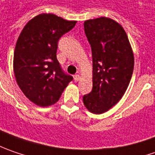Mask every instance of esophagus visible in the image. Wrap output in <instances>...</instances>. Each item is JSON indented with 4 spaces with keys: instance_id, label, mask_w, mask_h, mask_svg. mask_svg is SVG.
Wrapping results in <instances>:
<instances>
[{
    "instance_id": "34e87169",
    "label": "esophagus",
    "mask_w": 155,
    "mask_h": 155,
    "mask_svg": "<svg viewBox=\"0 0 155 155\" xmlns=\"http://www.w3.org/2000/svg\"><path fill=\"white\" fill-rule=\"evenodd\" d=\"M80 79H81V76H80L79 74H75V75H74V81H78Z\"/></svg>"
}]
</instances>
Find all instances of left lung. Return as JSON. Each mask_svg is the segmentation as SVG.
Instances as JSON below:
<instances>
[{
	"mask_svg": "<svg viewBox=\"0 0 155 155\" xmlns=\"http://www.w3.org/2000/svg\"><path fill=\"white\" fill-rule=\"evenodd\" d=\"M93 58V89L83 96L91 113L108 111L124 95L131 80L134 57L128 37L120 24L107 17L84 22Z\"/></svg>",
	"mask_w": 155,
	"mask_h": 155,
	"instance_id": "1",
	"label": "left lung"
}]
</instances>
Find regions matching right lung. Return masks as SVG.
Returning <instances> with one entry per match:
<instances>
[{
    "label": "right lung",
    "mask_w": 155,
    "mask_h": 155,
    "mask_svg": "<svg viewBox=\"0 0 155 155\" xmlns=\"http://www.w3.org/2000/svg\"><path fill=\"white\" fill-rule=\"evenodd\" d=\"M76 21L54 14H40L25 25L14 53V74L25 96L40 107L56 103L73 77L66 74L56 58L58 41Z\"/></svg>",
    "instance_id": "right-lung-1"
}]
</instances>
